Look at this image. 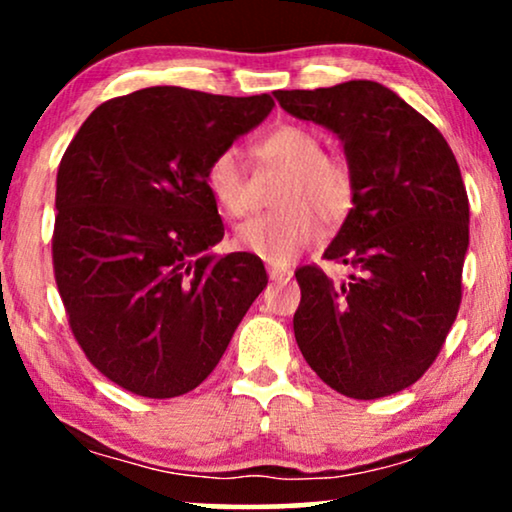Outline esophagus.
Here are the masks:
<instances>
[{
	"mask_svg": "<svg viewBox=\"0 0 512 512\" xmlns=\"http://www.w3.org/2000/svg\"><path fill=\"white\" fill-rule=\"evenodd\" d=\"M291 268H282V265H268V277L272 282H289L291 279Z\"/></svg>",
	"mask_w": 512,
	"mask_h": 512,
	"instance_id": "1",
	"label": "esophagus"
}]
</instances>
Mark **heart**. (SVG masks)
Returning <instances> with one entry per match:
<instances>
[{
  "instance_id": "obj_1",
  "label": "heart",
  "mask_w": 512,
  "mask_h": 512,
  "mask_svg": "<svg viewBox=\"0 0 512 512\" xmlns=\"http://www.w3.org/2000/svg\"><path fill=\"white\" fill-rule=\"evenodd\" d=\"M258 158L289 172L279 191V212L256 216L237 228V244L272 265L291 263L307 247L319 242L321 221L335 226L354 205V174L342 158L326 156L324 144L312 130L282 125L256 144ZM207 188L228 216H247L254 209L247 165L230 146L207 167Z\"/></svg>"
}]
</instances>
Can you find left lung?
Instances as JSON below:
<instances>
[{"label": "left lung", "instance_id": "8db88e82", "mask_svg": "<svg viewBox=\"0 0 512 512\" xmlns=\"http://www.w3.org/2000/svg\"><path fill=\"white\" fill-rule=\"evenodd\" d=\"M279 107L338 135L354 205L324 258L296 272L293 333L310 368L349 398L415 384L443 347L461 303L468 195L457 158L433 123L375 81L277 90Z\"/></svg>", "mask_w": 512, "mask_h": 512}]
</instances>
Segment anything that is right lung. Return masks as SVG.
I'll list each match as a JSON object with an SVG mask.
<instances>
[{
    "label": "right lung",
    "instance_id": "right-lung-1",
    "mask_svg": "<svg viewBox=\"0 0 512 512\" xmlns=\"http://www.w3.org/2000/svg\"><path fill=\"white\" fill-rule=\"evenodd\" d=\"M270 95L153 86L97 107L58 167L53 268L69 326L118 387L174 398L216 368L268 284L247 251L216 256L207 167L270 114Z\"/></svg>",
    "mask_w": 512,
    "mask_h": 512
}]
</instances>
